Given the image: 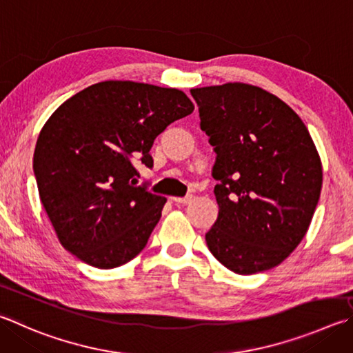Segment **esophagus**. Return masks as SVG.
Segmentation results:
<instances>
[{"mask_svg":"<svg viewBox=\"0 0 353 353\" xmlns=\"http://www.w3.org/2000/svg\"><path fill=\"white\" fill-rule=\"evenodd\" d=\"M171 201L172 202H176V203H188V202H191L193 201V196L191 194H188V196H183V197H171Z\"/></svg>","mask_w":353,"mask_h":353,"instance_id":"34e87169","label":"esophagus"}]
</instances>
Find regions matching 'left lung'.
Returning a JSON list of instances; mask_svg holds the SVG:
<instances>
[{"label":"left lung","instance_id":"left-lung-1","mask_svg":"<svg viewBox=\"0 0 353 353\" xmlns=\"http://www.w3.org/2000/svg\"><path fill=\"white\" fill-rule=\"evenodd\" d=\"M191 95L219 181L210 252L238 274L276 267L303 241L321 194L315 143L298 114L258 86L227 83Z\"/></svg>","mask_w":353,"mask_h":353}]
</instances>
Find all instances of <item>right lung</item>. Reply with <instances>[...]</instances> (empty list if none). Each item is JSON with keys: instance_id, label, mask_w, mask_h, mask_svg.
Returning <instances> with one entry per match:
<instances>
[{"instance_id": "1", "label": "right lung", "mask_w": 353, "mask_h": 353, "mask_svg": "<svg viewBox=\"0 0 353 353\" xmlns=\"http://www.w3.org/2000/svg\"><path fill=\"white\" fill-rule=\"evenodd\" d=\"M194 111L179 89L101 81L50 115L38 136L34 174L61 245L86 264L114 268L142 252L166 199L136 185L137 165L166 126Z\"/></svg>"}]
</instances>
